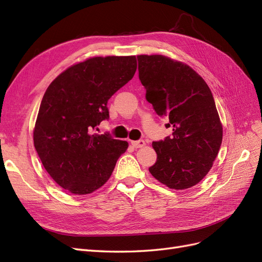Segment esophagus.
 <instances>
[{
	"instance_id": "34e87169",
	"label": "esophagus",
	"mask_w": 262,
	"mask_h": 262,
	"mask_svg": "<svg viewBox=\"0 0 262 262\" xmlns=\"http://www.w3.org/2000/svg\"><path fill=\"white\" fill-rule=\"evenodd\" d=\"M131 144L134 148L143 147L145 145V142L143 140H138V141H131Z\"/></svg>"
}]
</instances>
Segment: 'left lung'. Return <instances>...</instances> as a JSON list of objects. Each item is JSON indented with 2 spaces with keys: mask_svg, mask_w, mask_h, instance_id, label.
Here are the masks:
<instances>
[{
  "mask_svg": "<svg viewBox=\"0 0 262 262\" xmlns=\"http://www.w3.org/2000/svg\"><path fill=\"white\" fill-rule=\"evenodd\" d=\"M138 61L146 100L172 128L171 137L152 143L157 161L148 170L170 189L191 188L211 169L223 139L211 90L182 62L161 54H141Z\"/></svg>",
  "mask_w": 262,
  "mask_h": 262,
  "instance_id": "1",
  "label": "left lung"
}]
</instances>
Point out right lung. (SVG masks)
<instances>
[{"label":"right lung","instance_id":"right-lung-1","mask_svg":"<svg viewBox=\"0 0 262 262\" xmlns=\"http://www.w3.org/2000/svg\"><path fill=\"white\" fill-rule=\"evenodd\" d=\"M137 71V59L95 57L62 72L47 89L34 129L45 169L73 194L105 185L129 144L94 130L109 118L107 102Z\"/></svg>","mask_w":262,"mask_h":262}]
</instances>
